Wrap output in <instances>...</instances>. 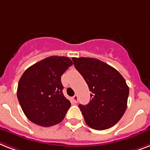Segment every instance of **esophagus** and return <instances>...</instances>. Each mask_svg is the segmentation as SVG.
Wrapping results in <instances>:
<instances>
[{
	"instance_id": "obj_1",
	"label": "esophagus",
	"mask_w": 150,
	"mask_h": 150,
	"mask_svg": "<svg viewBox=\"0 0 150 150\" xmlns=\"http://www.w3.org/2000/svg\"><path fill=\"white\" fill-rule=\"evenodd\" d=\"M72 102L74 103H77V102H78V96H77V95H75V96H74L72 97Z\"/></svg>"
}]
</instances>
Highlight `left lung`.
Returning <instances> with one entry per match:
<instances>
[{"label":"left lung","mask_w":150,"mask_h":150,"mask_svg":"<svg viewBox=\"0 0 150 150\" xmlns=\"http://www.w3.org/2000/svg\"><path fill=\"white\" fill-rule=\"evenodd\" d=\"M72 61L92 92L88 104L79 105L86 123L96 130L109 129L127 108L129 90L126 80L116 69L96 58H73Z\"/></svg>","instance_id":"left-lung-1"}]
</instances>
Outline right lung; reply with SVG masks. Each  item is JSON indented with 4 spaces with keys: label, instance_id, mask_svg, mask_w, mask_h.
I'll list each match as a JSON object with an SVG mask.
<instances>
[{
    "label": "right lung",
    "instance_id": "obj_1",
    "mask_svg": "<svg viewBox=\"0 0 150 150\" xmlns=\"http://www.w3.org/2000/svg\"><path fill=\"white\" fill-rule=\"evenodd\" d=\"M72 64L68 57L50 56L23 73L18 82L17 96L30 121L49 127L64 119L71 103L63 95L61 77Z\"/></svg>",
    "mask_w": 150,
    "mask_h": 150
}]
</instances>
